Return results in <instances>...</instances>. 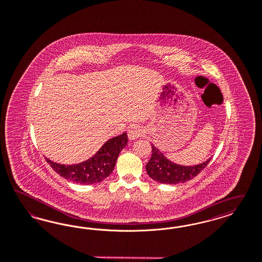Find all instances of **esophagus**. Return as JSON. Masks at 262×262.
I'll list each match as a JSON object with an SVG mask.
<instances>
[{"label":"esophagus","mask_w":262,"mask_h":262,"mask_svg":"<svg viewBox=\"0 0 262 262\" xmlns=\"http://www.w3.org/2000/svg\"><path fill=\"white\" fill-rule=\"evenodd\" d=\"M143 135V130L140 126H132L127 132V136L130 140H136V138L140 137Z\"/></svg>","instance_id":"34e87169"}]
</instances>
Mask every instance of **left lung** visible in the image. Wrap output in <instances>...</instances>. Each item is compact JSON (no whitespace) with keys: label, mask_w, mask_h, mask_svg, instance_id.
<instances>
[{"label":"left lung","mask_w":262,"mask_h":262,"mask_svg":"<svg viewBox=\"0 0 262 262\" xmlns=\"http://www.w3.org/2000/svg\"><path fill=\"white\" fill-rule=\"evenodd\" d=\"M211 159L196 165H181L172 163L156 146L152 144V156L146 164L148 175L159 183L176 185L194 178L202 171Z\"/></svg>","instance_id":"8db88e82"}]
</instances>
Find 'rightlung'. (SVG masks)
Returning a JSON list of instances; mask_svg holds the SVG:
<instances>
[{
    "instance_id": "add662e5",
    "label": "right lung",
    "mask_w": 262,
    "mask_h": 262,
    "mask_svg": "<svg viewBox=\"0 0 262 262\" xmlns=\"http://www.w3.org/2000/svg\"><path fill=\"white\" fill-rule=\"evenodd\" d=\"M127 144L126 133L110 138L99 151L85 162L76 164H61L46 158L54 171L67 180L82 185L97 184L107 178L116 164L118 156Z\"/></svg>"
}]
</instances>
